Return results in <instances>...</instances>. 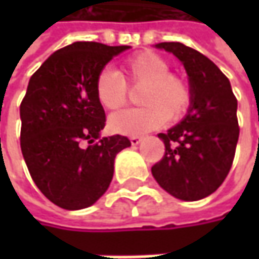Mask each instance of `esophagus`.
<instances>
[{"instance_id":"34e87169","label":"esophagus","mask_w":259,"mask_h":259,"mask_svg":"<svg viewBox=\"0 0 259 259\" xmlns=\"http://www.w3.org/2000/svg\"><path fill=\"white\" fill-rule=\"evenodd\" d=\"M130 141H131V144L133 145H138L141 141H143V138H141V137H138V135H133V137L130 138Z\"/></svg>"}]
</instances>
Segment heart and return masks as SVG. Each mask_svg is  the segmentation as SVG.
Masks as SVG:
<instances>
[{"label": "heart", "mask_w": 259, "mask_h": 259, "mask_svg": "<svg viewBox=\"0 0 259 259\" xmlns=\"http://www.w3.org/2000/svg\"><path fill=\"white\" fill-rule=\"evenodd\" d=\"M125 80L111 69L101 70L95 80V95L105 109L115 111L126 105L130 89L143 88L137 109H128L109 118V128L118 134L135 135L163 124L182 119L192 102V89L182 76L170 72L163 56L144 50L128 57L122 65Z\"/></svg>", "instance_id": "1"}]
</instances>
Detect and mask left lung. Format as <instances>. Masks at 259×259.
Segmentation results:
<instances>
[{
    "instance_id": "8db88e82",
    "label": "left lung",
    "mask_w": 259,
    "mask_h": 259,
    "mask_svg": "<svg viewBox=\"0 0 259 259\" xmlns=\"http://www.w3.org/2000/svg\"><path fill=\"white\" fill-rule=\"evenodd\" d=\"M155 47L173 53L183 63L192 102L180 124L158 134L165 153L151 173L174 197L200 200L218 190L232 167L239 138L238 101L229 79L204 55L174 41Z\"/></svg>"
}]
</instances>
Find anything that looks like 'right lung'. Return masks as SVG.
<instances>
[{
  "label": "right lung",
  "instance_id": "right-lung-1",
  "mask_svg": "<svg viewBox=\"0 0 259 259\" xmlns=\"http://www.w3.org/2000/svg\"><path fill=\"white\" fill-rule=\"evenodd\" d=\"M126 49L76 41L30 77L20 105L21 153L35 186L62 209L92 206L111 184L116 154L131 145L124 135L99 140L106 118L95 95L98 73Z\"/></svg>",
  "mask_w": 259,
  "mask_h": 259
}]
</instances>
